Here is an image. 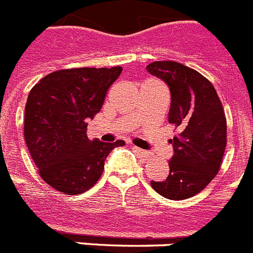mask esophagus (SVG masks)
<instances>
[{"mask_svg":"<svg viewBox=\"0 0 253 253\" xmlns=\"http://www.w3.org/2000/svg\"><path fill=\"white\" fill-rule=\"evenodd\" d=\"M132 149L135 150L136 153H139L140 156L144 157V158H149V157H152L150 152H146V150H144V149H140V148H137V146H132Z\"/></svg>","mask_w":253,"mask_h":253,"instance_id":"34e87169","label":"esophagus"}]
</instances>
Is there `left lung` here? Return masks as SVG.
I'll return each mask as SVG.
<instances>
[{"instance_id":"left-lung-1","label":"left lung","mask_w":253,"mask_h":253,"mask_svg":"<svg viewBox=\"0 0 253 253\" xmlns=\"http://www.w3.org/2000/svg\"><path fill=\"white\" fill-rule=\"evenodd\" d=\"M148 72L171 92L169 122L179 133L171 140L169 173L150 181L165 198L182 201L202 192L221 167L226 146V118L215 87L199 72L177 61H154Z\"/></svg>"}]
</instances>
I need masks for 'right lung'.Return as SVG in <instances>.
Here are the masks:
<instances>
[{
  "mask_svg": "<svg viewBox=\"0 0 253 253\" xmlns=\"http://www.w3.org/2000/svg\"><path fill=\"white\" fill-rule=\"evenodd\" d=\"M122 67L52 72L33 86L25 105L24 137L38 173L68 195L82 194L100 179L104 162L123 140L87 137V121L100 112Z\"/></svg>",
  "mask_w": 253,
  "mask_h": 253,
  "instance_id": "1",
  "label": "right lung"
}]
</instances>
